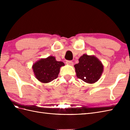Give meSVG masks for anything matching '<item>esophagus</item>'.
Returning a JSON list of instances; mask_svg holds the SVG:
<instances>
[{
    "label": "esophagus",
    "instance_id": "esophagus-1",
    "mask_svg": "<svg viewBox=\"0 0 130 130\" xmlns=\"http://www.w3.org/2000/svg\"><path fill=\"white\" fill-rule=\"evenodd\" d=\"M66 63H67V64L69 65H70V66H73L74 65L73 62L71 61H67L66 62Z\"/></svg>",
    "mask_w": 130,
    "mask_h": 130
}]
</instances>
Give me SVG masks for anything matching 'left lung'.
Returning a JSON list of instances; mask_svg holds the SVG:
<instances>
[{
  "mask_svg": "<svg viewBox=\"0 0 130 130\" xmlns=\"http://www.w3.org/2000/svg\"><path fill=\"white\" fill-rule=\"evenodd\" d=\"M76 76L87 83L93 84L100 79L103 72V63L94 55L83 54L79 63L74 65Z\"/></svg>",
  "mask_w": 130,
  "mask_h": 130,
  "instance_id": "left-lung-1",
  "label": "left lung"
}]
</instances>
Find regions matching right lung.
Masks as SVG:
<instances>
[{
	"label": "right lung",
	"instance_id": "right-lung-1",
	"mask_svg": "<svg viewBox=\"0 0 130 130\" xmlns=\"http://www.w3.org/2000/svg\"><path fill=\"white\" fill-rule=\"evenodd\" d=\"M64 65L63 62L57 61L54 56H50L41 59L34 63L32 69L38 81L48 83L57 78L60 68Z\"/></svg>",
	"mask_w": 130,
	"mask_h": 130
}]
</instances>
